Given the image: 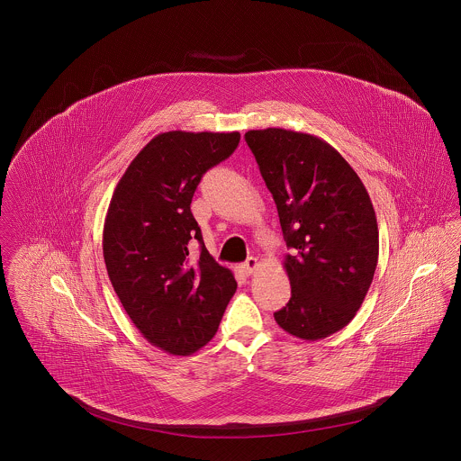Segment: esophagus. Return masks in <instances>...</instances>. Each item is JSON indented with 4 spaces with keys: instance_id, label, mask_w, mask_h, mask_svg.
<instances>
[{
    "instance_id": "esophagus-1",
    "label": "esophagus",
    "mask_w": 461,
    "mask_h": 461,
    "mask_svg": "<svg viewBox=\"0 0 461 461\" xmlns=\"http://www.w3.org/2000/svg\"><path fill=\"white\" fill-rule=\"evenodd\" d=\"M258 267H259V261H258L256 258H249V259L240 266L241 273L247 275V276H250Z\"/></svg>"
}]
</instances>
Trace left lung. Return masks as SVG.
<instances>
[{"mask_svg": "<svg viewBox=\"0 0 461 461\" xmlns=\"http://www.w3.org/2000/svg\"><path fill=\"white\" fill-rule=\"evenodd\" d=\"M245 141L275 198L286 247L292 297L275 312L280 329L320 340L349 325L378 261L370 195L325 140L282 128L252 130Z\"/></svg>", "mask_w": 461, "mask_h": 461, "instance_id": "1", "label": "left lung"}]
</instances>
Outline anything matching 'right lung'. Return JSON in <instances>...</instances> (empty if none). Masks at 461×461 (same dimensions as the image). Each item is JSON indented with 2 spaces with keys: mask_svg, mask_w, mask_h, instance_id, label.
Returning <instances> with one entry per match:
<instances>
[{
  "mask_svg": "<svg viewBox=\"0 0 461 461\" xmlns=\"http://www.w3.org/2000/svg\"><path fill=\"white\" fill-rule=\"evenodd\" d=\"M240 132L167 131L152 138L119 179L104 224L110 284L155 348L188 356L218 331L237 290L207 252L190 211L205 171L228 158ZM201 258H189L193 243Z\"/></svg>",
  "mask_w": 461,
  "mask_h": 461,
  "instance_id": "1",
  "label": "right lung"
}]
</instances>
